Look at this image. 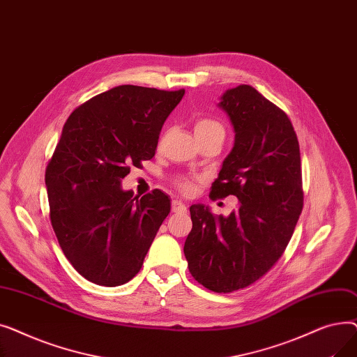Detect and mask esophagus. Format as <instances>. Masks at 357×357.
<instances>
[{"instance_id":"esophagus-1","label":"esophagus","mask_w":357,"mask_h":357,"mask_svg":"<svg viewBox=\"0 0 357 357\" xmlns=\"http://www.w3.org/2000/svg\"><path fill=\"white\" fill-rule=\"evenodd\" d=\"M172 211L174 213H178V214H183L186 213V205L178 199L172 201Z\"/></svg>"}]
</instances>
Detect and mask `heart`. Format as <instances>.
Here are the masks:
<instances>
[{"label": "heart", "instance_id": "obj_1", "mask_svg": "<svg viewBox=\"0 0 357 357\" xmlns=\"http://www.w3.org/2000/svg\"><path fill=\"white\" fill-rule=\"evenodd\" d=\"M194 131L197 139H205V137H213V136H221L224 139L226 135V130L224 126L215 120V119H199L197 120L194 126ZM175 188L182 194H191L195 190L197 185V176L195 175H176L172 179Z\"/></svg>", "mask_w": 357, "mask_h": 357}]
</instances>
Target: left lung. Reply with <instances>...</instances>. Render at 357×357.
<instances>
[{
    "label": "left lung",
    "mask_w": 357,
    "mask_h": 357,
    "mask_svg": "<svg viewBox=\"0 0 357 357\" xmlns=\"http://www.w3.org/2000/svg\"><path fill=\"white\" fill-rule=\"evenodd\" d=\"M236 131L210 198L234 195L238 210L214 217L191 205L192 230L183 253L198 284L218 294L248 288L284 255L303 211L301 155L285 111L250 85L221 97Z\"/></svg>",
    "instance_id": "8db88e82"
}]
</instances>
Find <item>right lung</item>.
Listing matches in <instances>:
<instances>
[{"instance_id":"1","label":"right lung","mask_w":357,"mask_h":357,"mask_svg":"<svg viewBox=\"0 0 357 357\" xmlns=\"http://www.w3.org/2000/svg\"><path fill=\"white\" fill-rule=\"evenodd\" d=\"M185 89L120 85L92 97L66 120L46 166L49 217L79 275L119 287L142 269L171 201L159 190H121L130 166L155 156L162 126Z\"/></svg>"}]
</instances>
